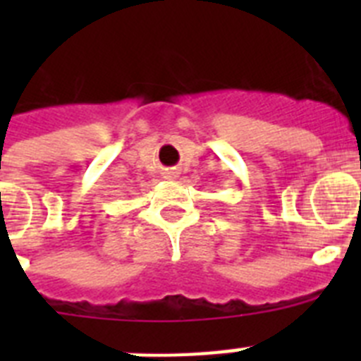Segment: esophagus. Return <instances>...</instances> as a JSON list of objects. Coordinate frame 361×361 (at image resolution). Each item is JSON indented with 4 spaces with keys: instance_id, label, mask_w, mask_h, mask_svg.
Here are the masks:
<instances>
[{
    "instance_id": "obj_1",
    "label": "esophagus",
    "mask_w": 361,
    "mask_h": 361,
    "mask_svg": "<svg viewBox=\"0 0 361 361\" xmlns=\"http://www.w3.org/2000/svg\"><path fill=\"white\" fill-rule=\"evenodd\" d=\"M166 177L175 178V177H177V171H166Z\"/></svg>"
}]
</instances>
